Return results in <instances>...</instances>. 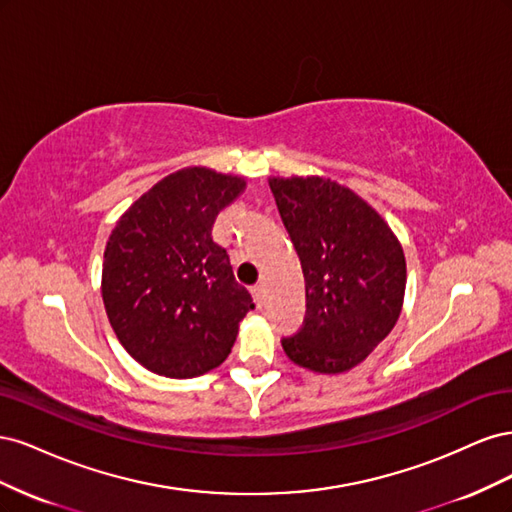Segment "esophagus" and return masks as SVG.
<instances>
[{
    "label": "esophagus",
    "mask_w": 512,
    "mask_h": 512,
    "mask_svg": "<svg viewBox=\"0 0 512 512\" xmlns=\"http://www.w3.org/2000/svg\"><path fill=\"white\" fill-rule=\"evenodd\" d=\"M252 297H254V303L258 307H262V303H265V288H262V284H256L252 288Z\"/></svg>",
    "instance_id": "esophagus-1"
}]
</instances>
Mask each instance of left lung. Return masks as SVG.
Wrapping results in <instances>:
<instances>
[{
	"label": "left lung",
	"instance_id": "1",
	"mask_svg": "<svg viewBox=\"0 0 512 512\" xmlns=\"http://www.w3.org/2000/svg\"><path fill=\"white\" fill-rule=\"evenodd\" d=\"M269 185L307 301L303 327L282 348L294 365L344 374L395 327L406 294L404 247L367 200L333 179L271 177Z\"/></svg>",
	"mask_w": 512,
	"mask_h": 512
}]
</instances>
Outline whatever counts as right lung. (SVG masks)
I'll return each mask as SVG.
<instances>
[{"mask_svg": "<svg viewBox=\"0 0 512 512\" xmlns=\"http://www.w3.org/2000/svg\"><path fill=\"white\" fill-rule=\"evenodd\" d=\"M245 179L188 166L134 200L106 241L102 301L136 363L164 378L203 376L226 361L252 294L213 241L218 213Z\"/></svg>", "mask_w": 512, "mask_h": 512, "instance_id": "add662e5", "label": "right lung"}]
</instances>
